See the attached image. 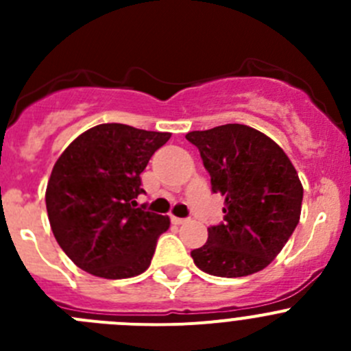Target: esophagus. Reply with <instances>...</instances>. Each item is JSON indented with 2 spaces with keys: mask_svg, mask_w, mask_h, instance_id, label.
I'll use <instances>...</instances> for the list:
<instances>
[{
  "mask_svg": "<svg viewBox=\"0 0 351 351\" xmlns=\"http://www.w3.org/2000/svg\"><path fill=\"white\" fill-rule=\"evenodd\" d=\"M188 221H190L188 218H176V216H172V223H176V225H184Z\"/></svg>",
  "mask_w": 351,
  "mask_h": 351,
  "instance_id": "esophagus-1",
  "label": "esophagus"
}]
</instances>
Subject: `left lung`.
<instances>
[{"instance_id": "8db88e82", "label": "left lung", "mask_w": 351, "mask_h": 351, "mask_svg": "<svg viewBox=\"0 0 351 351\" xmlns=\"http://www.w3.org/2000/svg\"><path fill=\"white\" fill-rule=\"evenodd\" d=\"M200 151L213 193L225 197L223 221L207 228L202 247L191 251L200 271L241 278L262 271L295 230L302 184L295 167L272 138L246 125L190 132Z\"/></svg>"}]
</instances>
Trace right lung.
Masks as SVG:
<instances>
[{"label":"right lung","mask_w":351,"mask_h":351,"mask_svg":"<svg viewBox=\"0 0 351 351\" xmlns=\"http://www.w3.org/2000/svg\"><path fill=\"white\" fill-rule=\"evenodd\" d=\"M170 133L107 123L56 161L45 191L52 234L77 267L105 280L144 272L170 219L137 207L141 173Z\"/></svg>","instance_id":"1"}]
</instances>
